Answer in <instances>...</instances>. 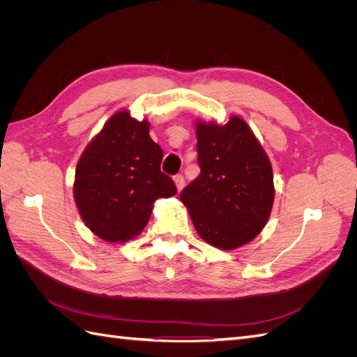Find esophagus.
Wrapping results in <instances>:
<instances>
[{
    "label": "esophagus",
    "instance_id": "obj_1",
    "mask_svg": "<svg viewBox=\"0 0 357 357\" xmlns=\"http://www.w3.org/2000/svg\"><path fill=\"white\" fill-rule=\"evenodd\" d=\"M174 183H176V186H177V190L180 192L183 188H185V177H183L181 174H177L174 177Z\"/></svg>",
    "mask_w": 357,
    "mask_h": 357
}]
</instances>
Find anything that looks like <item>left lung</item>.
I'll list each match as a JSON object with an SVG mask.
<instances>
[{"instance_id":"8db88e82","label":"left lung","mask_w":357,"mask_h":357,"mask_svg":"<svg viewBox=\"0 0 357 357\" xmlns=\"http://www.w3.org/2000/svg\"><path fill=\"white\" fill-rule=\"evenodd\" d=\"M201 174L180 193L204 241L232 250L264 229L274 202L273 167L238 116L226 125L197 122Z\"/></svg>"}]
</instances>
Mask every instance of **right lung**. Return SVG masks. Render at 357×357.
Here are the masks:
<instances>
[{"label":"right lung","mask_w":357,"mask_h":357,"mask_svg":"<svg viewBox=\"0 0 357 357\" xmlns=\"http://www.w3.org/2000/svg\"><path fill=\"white\" fill-rule=\"evenodd\" d=\"M162 149L149 135V122L126 110L113 114L77 162L74 199L86 226L109 243L139 235L158 198L177 193L160 171Z\"/></svg>","instance_id":"obj_1"}]
</instances>
